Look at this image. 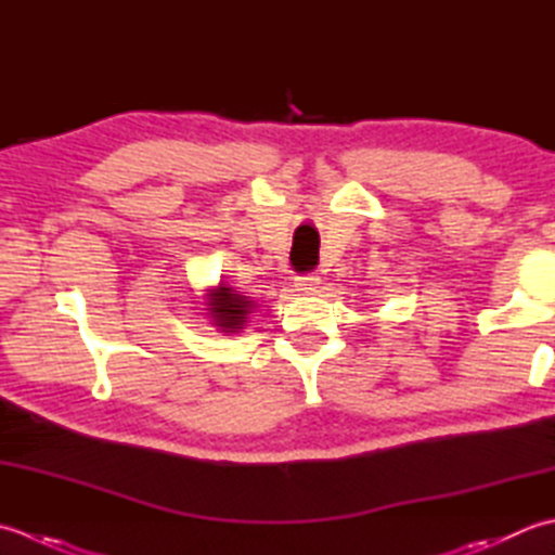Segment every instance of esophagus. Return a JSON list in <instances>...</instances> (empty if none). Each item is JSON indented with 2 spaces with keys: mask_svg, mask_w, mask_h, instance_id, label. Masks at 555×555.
Masks as SVG:
<instances>
[{
  "mask_svg": "<svg viewBox=\"0 0 555 555\" xmlns=\"http://www.w3.org/2000/svg\"><path fill=\"white\" fill-rule=\"evenodd\" d=\"M315 285H319V278L315 275H301L294 280V287H297L299 292H311V289H315Z\"/></svg>",
  "mask_w": 555,
  "mask_h": 555,
  "instance_id": "1",
  "label": "esophagus"
}]
</instances>
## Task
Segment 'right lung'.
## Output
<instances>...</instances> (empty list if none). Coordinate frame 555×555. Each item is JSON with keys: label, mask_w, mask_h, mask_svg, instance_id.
I'll use <instances>...</instances> for the list:
<instances>
[{"label": "right lung", "mask_w": 555, "mask_h": 555, "mask_svg": "<svg viewBox=\"0 0 555 555\" xmlns=\"http://www.w3.org/2000/svg\"><path fill=\"white\" fill-rule=\"evenodd\" d=\"M254 309V301L244 297V294H236L232 287L220 285L208 294V311L212 321L222 333H236L246 323L248 313Z\"/></svg>", "instance_id": "right-lung-1"}]
</instances>
